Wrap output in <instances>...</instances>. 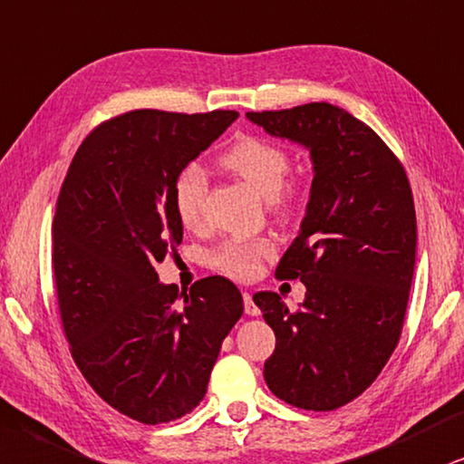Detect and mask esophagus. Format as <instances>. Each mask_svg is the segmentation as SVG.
<instances>
[{
  "instance_id": "obj_1",
  "label": "esophagus",
  "mask_w": 464,
  "mask_h": 464,
  "mask_svg": "<svg viewBox=\"0 0 464 464\" xmlns=\"http://www.w3.org/2000/svg\"><path fill=\"white\" fill-rule=\"evenodd\" d=\"M244 310H246V314H250V316H259L261 314L259 306L252 302V295L248 291H244Z\"/></svg>"
}]
</instances>
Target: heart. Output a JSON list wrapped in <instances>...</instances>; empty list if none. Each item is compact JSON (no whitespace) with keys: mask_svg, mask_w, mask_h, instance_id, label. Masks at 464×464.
Returning a JSON list of instances; mask_svg holds the SVG:
<instances>
[{"mask_svg":"<svg viewBox=\"0 0 464 464\" xmlns=\"http://www.w3.org/2000/svg\"><path fill=\"white\" fill-rule=\"evenodd\" d=\"M220 164L244 179L252 190L269 198V205L280 214H289L295 209L297 197L291 186H285L289 175V154L259 137H242L220 156ZM208 181L198 164H186L173 179V208L184 227H198L203 220V201ZM272 244L267 239H231L216 250L214 266L237 280L252 278L259 269L261 259L272 255Z\"/></svg>","mask_w":464,"mask_h":464,"instance_id":"b5f03b06","label":"heart"}]
</instances>
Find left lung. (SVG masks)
Instances as JSON below:
<instances>
[{
  "label": "left lung",
  "instance_id": "1",
  "mask_svg": "<svg viewBox=\"0 0 464 464\" xmlns=\"http://www.w3.org/2000/svg\"><path fill=\"white\" fill-rule=\"evenodd\" d=\"M246 117L304 145L314 173L300 236L276 267L306 285V300L291 313L274 291L252 297L276 334L263 377L280 401L332 411L379 377L401 338L418 244L411 186L379 134L334 104Z\"/></svg>",
  "mask_w": 464,
  "mask_h": 464
}]
</instances>
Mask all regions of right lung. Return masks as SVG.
I'll list each match as a JSON object with an SVG mask.
<instances>
[{"instance_id": "obj_1", "label": "right lung", "mask_w": 464, "mask_h": 464, "mask_svg": "<svg viewBox=\"0 0 464 464\" xmlns=\"http://www.w3.org/2000/svg\"><path fill=\"white\" fill-rule=\"evenodd\" d=\"M236 120V111L113 117L76 150L57 198L53 272L70 351L96 394L143 424L203 401L244 313L242 293L222 276L179 295L154 269L184 236L175 175Z\"/></svg>"}]
</instances>
